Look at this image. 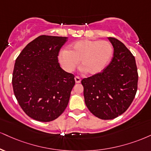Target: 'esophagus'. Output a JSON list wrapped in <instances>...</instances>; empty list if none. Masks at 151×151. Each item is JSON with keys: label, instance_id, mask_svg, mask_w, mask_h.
Here are the masks:
<instances>
[{"label": "esophagus", "instance_id": "34e87169", "mask_svg": "<svg viewBox=\"0 0 151 151\" xmlns=\"http://www.w3.org/2000/svg\"><path fill=\"white\" fill-rule=\"evenodd\" d=\"M74 80H75V82L77 83H79L81 82V78L79 77H78V76H76L75 77H74Z\"/></svg>", "mask_w": 151, "mask_h": 151}]
</instances>
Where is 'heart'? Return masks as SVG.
Wrapping results in <instances>:
<instances>
[{"label":"heart","mask_w":151,"mask_h":151,"mask_svg":"<svg viewBox=\"0 0 151 151\" xmlns=\"http://www.w3.org/2000/svg\"><path fill=\"white\" fill-rule=\"evenodd\" d=\"M113 55V47L109 41L80 40L61 50L59 60L67 72H72L81 61V68L90 75L101 72Z\"/></svg>","instance_id":"obj_1"}]
</instances>
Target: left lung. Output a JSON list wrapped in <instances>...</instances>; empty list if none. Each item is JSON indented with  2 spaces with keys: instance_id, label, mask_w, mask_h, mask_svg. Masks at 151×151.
I'll return each mask as SVG.
<instances>
[{
  "instance_id": "left-lung-1",
  "label": "left lung",
  "mask_w": 151,
  "mask_h": 151,
  "mask_svg": "<svg viewBox=\"0 0 151 151\" xmlns=\"http://www.w3.org/2000/svg\"><path fill=\"white\" fill-rule=\"evenodd\" d=\"M108 39L114 48L111 63L100 73L81 80L87 108L102 119H114L127 110L137 93L139 78L130 50L115 38Z\"/></svg>"
}]
</instances>
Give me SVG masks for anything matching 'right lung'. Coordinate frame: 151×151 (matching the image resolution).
Listing matches in <instances>:
<instances>
[{"instance_id":"add662e5","label":"right lung","mask_w":151,"mask_h":151,"mask_svg":"<svg viewBox=\"0 0 151 151\" xmlns=\"http://www.w3.org/2000/svg\"><path fill=\"white\" fill-rule=\"evenodd\" d=\"M67 39L40 36L16 59L12 79L14 96L24 112L35 120H54L68 105L74 76L60 68L58 58Z\"/></svg>"}]
</instances>
